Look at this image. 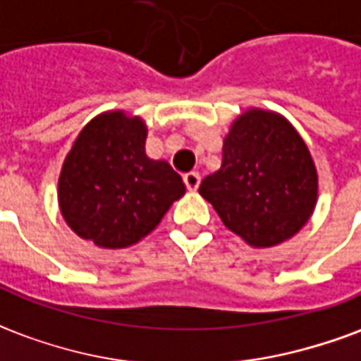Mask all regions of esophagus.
Wrapping results in <instances>:
<instances>
[{
  "mask_svg": "<svg viewBox=\"0 0 361 361\" xmlns=\"http://www.w3.org/2000/svg\"><path fill=\"white\" fill-rule=\"evenodd\" d=\"M184 184H186L188 190H196L200 186V173H196V171L186 173V175H184Z\"/></svg>",
  "mask_w": 361,
  "mask_h": 361,
  "instance_id": "34e87169",
  "label": "esophagus"
}]
</instances>
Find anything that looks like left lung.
<instances>
[{
	"instance_id": "1",
	"label": "left lung",
	"mask_w": 361,
	"mask_h": 361,
	"mask_svg": "<svg viewBox=\"0 0 361 361\" xmlns=\"http://www.w3.org/2000/svg\"><path fill=\"white\" fill-rule=\"evenodd\" d=\"M200 194L228 231L269 248L296 235L314 213L317 171L285 117L250 109L231 126L221 169L202 180Z\"/></svg>"
}]
</instances>
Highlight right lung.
<instances>
[{"mask_svg":"<svg viewBox=\"0 0 361 361\" xmlns=\"http://www.w3.org/2000/svg\"><path fill=\"white\" fill-rule=\"evenodd\" d=\"M184 192L169 163L146 155V125L113 111L84 126L65 157L59 207L80 238L126 248L149 235Z\"/></svg>","mask_w":361,"mask_h":361,"instance_id":"obj_1","label":"right lung"}]
</instances>
